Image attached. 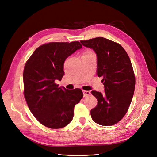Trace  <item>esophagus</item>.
<instances>
[{"instance_id": "esophagus-1", "label": "esophagus", "mask_w": 157, "mask_h": 157, "mask_svg": "<svg viewBox=\"0 0 157 157\" xmlns=\"http://www.w3.org/2000/svg\"><path fill=\"white\" fill-rule=\"evenodd\" d=\"M82 92H83L84 97L88 96L90 94H91V92H90V91H86V90H82Z\"/></svg>"}]
</instances>
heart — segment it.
Instances as JSON below:
<instances>
[{"instance_id":"obj_1","label":"heart","mask_w":157,"mask_h":157,"mask_svg":"<svg viewBox=\"0 0 157 157\" xmlns=\"http://www.w3.org/2000/svg\"><path fill=\"white\" fill-rule=\"evenodd\" d=\"M88 54H90V53H88Z\"/></svg>"}]
</instances>
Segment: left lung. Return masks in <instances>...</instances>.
<instances>
[{
	"label": "left lung",
	"mask_w": 157,
	"mask_h": 157,
	"mask_svg": "<svg viewBox=\"0 0 157 157\" xmlns=\"http://www.w3.org/2000/svg\"><path fill=\"white\" fill-rule=\"evenodd\" d=\"M97 56V75L102 77L105 93L92 91L98 99L90 114L92 120L102 126L117 124L124 117L135 90V75L129 56L119 44L97 37L80 41Z\"/></svg>",
	"instance_id": "left-lung-1"
}]
</instances>
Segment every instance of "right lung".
<instances>
[{
  "mask_svg": "<svg viewBox=\"0 0 157 157\" xmlns=\"http://www.w3.org/2000/svg\"><path fill=\"white\" fill-rule=\"evenodd\" d=\"M82 47L78 41L50 42L37 48L26 62L24 96L33 116L42 125L58 129L73 120L74 107L83 97L82 90L59 87L55 80L64 75L65 59Z\"/></svg>",
  "mask_w": 157,
  "mask_h": 157,
  "instance_id": "obj_1",
  "label": "right lung"
}]
</instances>
